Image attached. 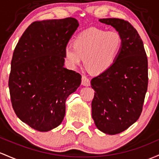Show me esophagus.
Returning <instances> with one entry per match:
<instances>
[{
	"instance_id": "34e87169",
	"label": "esophagus",
	"mask_w": 159,
	"mask_h": 159,
	"mask_svg": "<svg viewBox=\"0 0 159 159\" xmlns=\"http://www.w3.org/2000/svg\"><path fill=\"white\" fill-rule=\"evenodd\" d=\"M82 85H83L84 86H89L90 85V80L87 76H82Z\"/></svg>"
}]
</instances>
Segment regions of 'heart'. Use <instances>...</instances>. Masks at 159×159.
I'll list each match as a JSON object with an SVG mask.
<instances>
[{
  "label": "heart",
  "instance_id": "obj_1",
  "mask_svg": "<svg viewBox=\"0 0 159 159\" xmlns=\"http://www.w3.org/2000/svg\"><path fill=\"white\" fill-rule=\"evenodd\" d=\"M119 32L90 28L78 34L73 46L64 51L65 59L70 67H76L84 59L85 67L94 74H102L114 65L122 48Z\"/></svg>",
  "mask_w": 159,
  "mask_h": 159
}]
</instances>
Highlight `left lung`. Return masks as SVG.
<instances>
[{"label": "left lung", "mask_w": 159, "mask_h": 159, "mask_svg": "<svg viewBox=\"0 0 159 159\" xmlns=\"http://www.w3.org/2000/svg\"><path fill=\"white\" fill-rule=\"evenodd\" d=\"M99 21L113 27L122 44L114 65L91 81L94 90L92 114L101 131L116 134L125 131L141 114L148 85V61L137 30L127 21L109 18Z\"/></svg>", "instance_id": "obj_1"}]
</instances>
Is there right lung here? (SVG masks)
Segmentation results:
<instances>
[{"instance_id":"obj_1","label":"right lung","mask_w":159,"mask_h":159,"mask_svg":"<svg viewBox=\"0 0 159 159\" xmlns=\"http://www.w3.org/2000/svg\"><path fill=\"white\" fill-rule=\"evenodd\" d=\"M79 26L74 18L34 22L19 39L11 61L9 89L18 118L39 131L58 127L65 101L81 75L64 67V51Z\"/></svg>"}]
</instances>
